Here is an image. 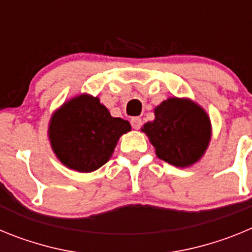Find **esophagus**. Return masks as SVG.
<instances>
[{"mask_svg":"<svg viewBox=\"0 0 252 252\" xmlns=\"http://www.w3.org/2000/svg\"><path fill=\"white\" fill-rule=\"evenodd\" d=\"M131 125H132V127L133 128H140L141 127V125H142V120L140 119V117H132L131 119Z\"/></svg>","mask_w":252,"mask_h":252,"instance_id":"esophagus-1","label":"esophagus"}]
</instances>
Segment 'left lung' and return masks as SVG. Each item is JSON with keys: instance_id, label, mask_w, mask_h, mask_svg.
I'll return each mask as SVG.
<instances>
[{"instance_id": "obj_1", "label": "left lung", "mask_w": 252, "mask_h": 252, "mask_svg": "<svg viewBox=\"0 0 252 252\" xmlns=\"http://www.w3.org/2000/svg\"><path fill=\"white\" fill-rule=\"evenodd\" d=\"M159 159L171 165L189 166L206 151L211 140L207 113L188 99L169 98L155 108V120L144 125Z\"/></svg>"}]
</instances>
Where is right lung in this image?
Segmentation results:
<instances>
[{"label":"right lung","mask_w":252,"mask_h":252,"mask_svg":"<svg viewBox=\"0 0 252 252\" xmlns=\"http://www.w3.org/2000/svg\"><path fill=\"white\" fill-rule=\"evenodd\" d=\"M130 130V124L112 117L97 97L82 94L54 113L49 137L64 165L91 173L111 159L120 136Z\"/></svg>","instance_id":"1"}]
</instances>
